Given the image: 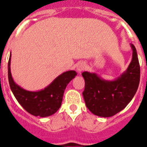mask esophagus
I'll return each mask as SVG.
<instances>
[{"mask_svg":"<svg viewBox=\"0 0 147 147\" xmlns=\"http://www.w3.org/2000/svg\"><path fill=\"white\" fill-rule=\"evenodd\" d=\"M86 64H85V62H80L77 65V67H76V69H77V71L79 73H82L84 70L86 68Z\"/></svg>","mask_w":147,"mask_h":147,"instance_id":"obj_1","label":"esophagus"}]
</instances>
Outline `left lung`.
Here are the masks:
<instances>
[{
  "label": "left lung",
  "mask_w": 147,
  "mask_h": 147,
  "mask_svg": "<svg viewBox=\"0 0 147 147\" xmlns=\"http://www.w3.org/2000/svg\"><path fill=\"white\" fill-rule=\"evenodd\" d=\"M132 60L124 73L114 80H106L96 73L84 71L85 82L82 95L88 110L100 117H111L124 110L137 91L140 65L136 47L130 44Z\"/></svg>",
  "instance_id": "1"
}]
</instances>
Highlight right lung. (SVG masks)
Segmentation results:
<instances>
[{
  "label": "right lung",
  "mask_w": 147,
  "mask_h": 147,
  "mask_svg": "<svg viewBox=\"0 0 147 147\" xmlns=\"http://www.w3.org/2000/svg\"><path fill=\"white\" fill-rule=\"evenodd\" d=\"M11 54L8 62V78L10 88L17 101L28 113L34 116L47 117L55 113L61 107L67 84L77 75L75 71L62 73L44 89L29 91L17 85L11 74Z\"/></svg>",
  "instance_id": "obj_1"
}]
</instances>
